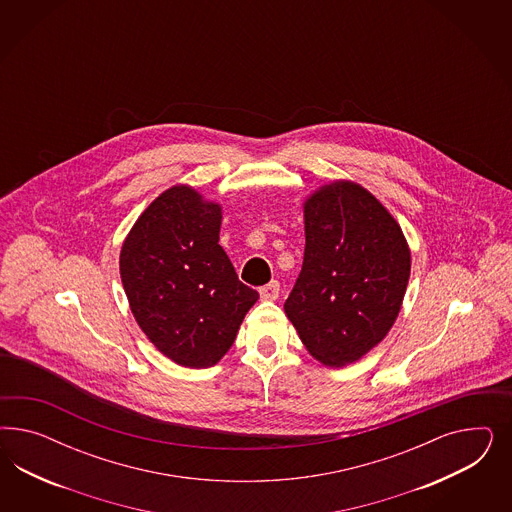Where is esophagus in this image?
I'll list each match as a JSON object with an SVG mask.
<instances>
[{
    "instance_id": "esophagus-1",
    "label": "esophagus",
    "mask_w": 512,
    "mask_h": 512,
    "mask_svg": "<svg viewBox=\"0 0 512 512\" xmlns=\"http://www.w3.org/2000/svg\"><path fill=\"white\" fill-rule=\"evenodd\" d=\"M259 295L263 300H276L279 296V283L274 279V281H270L268 285H264L259 289Z\"/></svg>"
}]
</instances>
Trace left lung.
Wrapping results in <instances>:
<instances>
[{
    "mask_svg": "<svg viewBox=\"0 0 512 512\" xmlns=\"http://www.w3.org/2000/svg\"><path fill=\"white\" fill-rule=\"evenodd\" d=\"M306 248L285 313L313 358L345 366L394 325L411 272L400 225L355 182L319 187L304 202Z\"/></svg>",
    "mask_w": 512,
    "mask_h": 512,
    "instance_id": "1",
    "label": "left lung"
}]
</instances>
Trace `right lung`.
Listing matches in <instances>:
<instances>
[{"label":"right lung","instance_id":"1","mask_svg":"<svg viewBox=\"0 0 512 512\" xmlns=\"http://www.w3.org/2000/svg\"><path fill=\"white\" fill-rule=\"evenodd\" d=\"M219 227V204L174 186L142 212L120 253L125 295L142 332L186 368L217 364L259 298L219 246Z\"/></svg>","mask_w":512,"mask_h":512}]
</instances>
